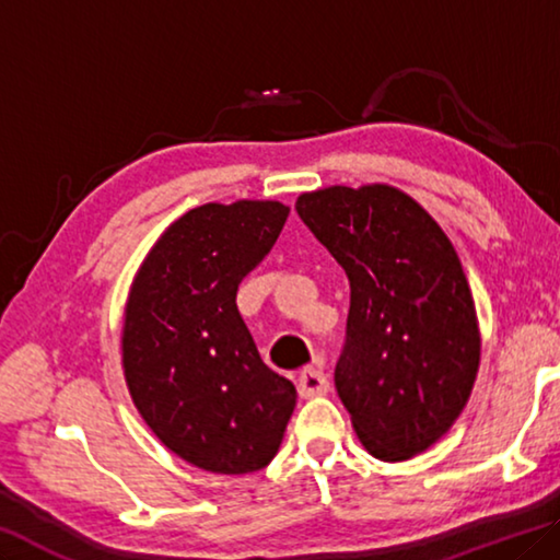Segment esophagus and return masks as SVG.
I'll use <instances>...</instances> for the list:
<instances>
[{"instance_id": "obj_1", "label": "esophagus", "mask_w": 560, "mask_h": 560, "mask_svg": "<svg viewBox=\"0 0 560 560\" xmlns=\"http://www.w3.org/2000/svg\"><path fill=\"white\" fill-rule=\"evenodd\" d=\"M299 396L301 398H314V396H324L328 392V378L324 371H316V369H308L304 374L299 376Z\"/></svg>"}]
</instances>
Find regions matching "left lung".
I'll return each instance as SVG.
<instances>
[{
	"label": "left lung",
	"mask_w": 560,
	"mask_h": 560,
	"mask_svg": "<svg viewBox=\"0 0 560 560\" xmlns=\"http://www.w3.org/2000/svg\"><path fill=\"white\" fill-rule=\"evenodd\" d=\"M296 211L351 287L336 392L363 448L408 460L464 411L481 361L476 304L454 244L388 184L304 191Z\"/></svg>",
	"instance_id": "1"
}]
</instances>
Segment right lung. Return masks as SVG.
<instances>
[{
	"label": "right lung",
	"instance_id": "obj_1",
	"mask_svg": "<svg viewBox=\"0 0 560 560\" xmlns=\"http://www.w3.org/2000/svg\"><path fill=\"white\" fill-rule=\"evenodd\" d=\"M289 207L238 199L189 209L131 281L121 366L131 401L164 446L211 474L269 466L296 388L261 361L236 308L238 283L271 252Z\"/></svg>",
	"mask_w": 560,
	"mask_h": 560
}]
</instances>
